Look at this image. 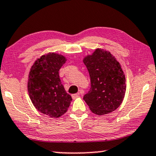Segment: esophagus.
I'll return each mask as SVG.
<instances>
[{
	"mask_svg": "<svg viewBox=\"0 0 156 156\" xmlns=\"http://www.w3.org/2000/svg\"><path fill=\"white\" fill-rule=\"evenodd\" d=\"M79 95H80V94H73V95H72V98H73V99H75V98H78V96H79Z\"/></svg>",
	"mask_w": 156,
	"mask_h": 156,
	"instance_id": "1",
	"label": "esophagus"
}]
</instances>
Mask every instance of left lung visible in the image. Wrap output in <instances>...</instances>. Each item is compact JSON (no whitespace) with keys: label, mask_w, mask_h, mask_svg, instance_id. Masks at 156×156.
<instances>
[{"label":"left lung","mask_w":156,"mask_h":156,"mask_svg":"<svg viewBox=\"0 0 156 156\" xmlns=\"http://www.w3.org/2000/svg\"><path fill=\"white\" fill-rule=\"evenodd\" d=\"M83 62L90 78V88L83 100L97 115L114 112L122 104L126 90L125 76L119 62L109 52L96 49Z\"/></svg>","instance_id":"left-lung-1"}]
</instances>
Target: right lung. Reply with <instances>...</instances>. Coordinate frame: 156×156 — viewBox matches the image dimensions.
I'll list each match as a JSON object with an SVG mask.
<instances>
[{
    "label": "right lung",
    "mask_w": 156,
    "mask_h": 156,
    "mask_svg": "<svg viewBox=\"0 0 156 156\" xmlns=\"http://www.w3.org/2000/svg\"><path fill=\"white\" fill-rule=\"evenodd\" d=\"M66 62L62 55L50 52L35 61L29 74L27 87L31 101L38 111L50 117L64 114L72 101L59 76Z\"/></svg>",
    "instance_id": "obj_1"
}]
</instances>
